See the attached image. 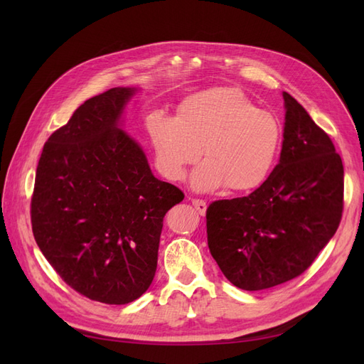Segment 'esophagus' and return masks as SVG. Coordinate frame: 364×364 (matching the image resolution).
Here are the masks:
<instances>
[{"label":"esophagus","instance_id":"1","mask_svg":"<svg viewBox=\"0 0 364 364\" xmlns=\"http://www.w3.org/2000/svg\"><path fill=\"white\" fill-rule=\"evenodd\" d=\"M191 203H193V206L197 209V213H199L200 215H205V214H206V208H208V205H206V202H205V200L191 199Z\"/></svg>","mask_w":364,"mask_h":364}]
</instances>
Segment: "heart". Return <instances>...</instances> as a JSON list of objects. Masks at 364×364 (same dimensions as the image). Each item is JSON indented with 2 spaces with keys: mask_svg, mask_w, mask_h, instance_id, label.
<instances>
[{
  "mask_svg": "<svg viewBox=\"0 0 364 364\" xmlns=\"http://www.w3.org/2000/svg\"><path fill=\"white\" fill-rule=\"evenodd\" d=\"M147 130L159 171L182 181L199 150L205 159L191 176L196 191H250L269 178L282 147L278 117L257 109L235 87H209L179 105L176 118L151 114Z\"/></svg>",
  "mask_w": 364,
  "mask_h": 364,
  "instance_id": "heart-1",
  "label": "heart"
}]
</instances>
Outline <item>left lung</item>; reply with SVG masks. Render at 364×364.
<instances>
[{"instance_id":"left-lung-1","label":"left lung","mask_w":364,"mask_h":364,"mask_svg":"<svg viewBox=\"0 0 364 364\" xmlns=\"http://www.w3.org/2000/svg\"><path fill=\"white\" fill-rule=\"evenodd\" d=\"M281 158L261 186L206 209L208 246L235 287L266 290L299 277L333 238L343 211V164L289 92Z\"/></svg>"}]
</instances>
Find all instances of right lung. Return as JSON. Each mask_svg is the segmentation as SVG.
Wrapping results in <instances>:
<instances>
[{"label":"right lung","mask_w":364,"mask_h":364,"mask_svg":"<svg viewBox=\"0 0 364 364\" xmlns=\"http://www.w3.org/2000/svg\"><path fill=\"white\" fill-rule=\"evenodd\" d=\"M138 87L86 100L43 146L31 228L43 257L80 294L123 305L155 278L164 217L183 193L153 176L144 150L121 129Z\"/></svg>","instance_id":"1"}]
</instances>
